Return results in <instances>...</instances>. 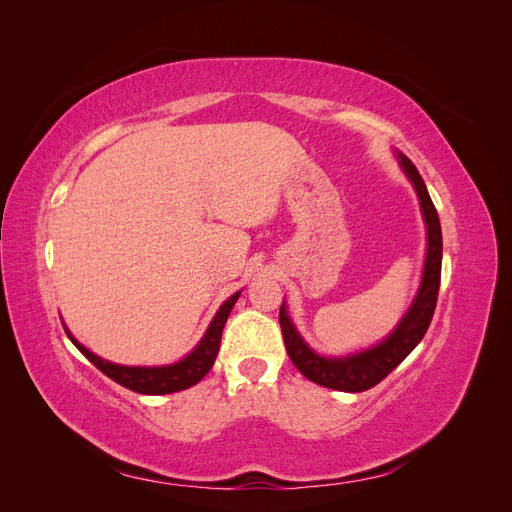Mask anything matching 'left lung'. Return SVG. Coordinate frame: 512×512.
Masks as SVG:
<instances>
[{
  "label": "left lung",
  "mask_w": 512,
  "mask_h": 512,
  "mask_svg": "<svg viewBox=\"0 0 512 512\" xmlns=\"http://www.w3.org/2000/svg\"><path fill=\"white\" fill-rule=\"evenodd\" d=\"M399 158H401V166H404L406 175L414 185L418 200H421V209L427 222V258H425L421 288H418L412 307L408 309L404 320L397 324V329L389 335V339H384V342L376 348L346 356V359H324V356L316 354L303 342L297 329L292 327L290 318L286 316L284 305L280 307V327H282L284 344H286L290 361L307 380H312L320 386H327V389H333V391L361 393L382 382L425 337L433 312H436L440 273H442L440 218H438L436 207L431 203L423 177L418 175L416 166L406 156H399Z\"/></svg>",
  "instance_id": "8db88e82"
}]
</instances>
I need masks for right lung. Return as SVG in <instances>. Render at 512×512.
Instances as JSON below:
<instances>
[{
    "mask_svg": "<svg viewBox=\"0 0 512 512\" xmlns=\"http://www.w3.org/2000/svg\"><path fill=\"white\" fill-rule=\"evenodd\" d=\"M239 294L241 292H235L230 299L224 301V305L218 309V314H215V318L211 320L205 337L200 339V344L188 356H185L183 361H179L175 365H166V367L113 365L108 361H102L100 356L91 354L85 346L76 342V339L68 331L66 333L72 339V344L79 348L87 356V359L102 371L104 376L115 380L121 386H126V389H130L134 393H143V395L177 393V391H183V389H190V386L198 384L209 374V369L213 367L215 356H218V350H220V339H222L224 324L230 316L232 305L237 303Z\"/></svg>",
    "mask_w": 512,
    "mask_h": 512,
    "instance_id": "right-lung-1",
    "label": "right lung"
}]
</instances>
